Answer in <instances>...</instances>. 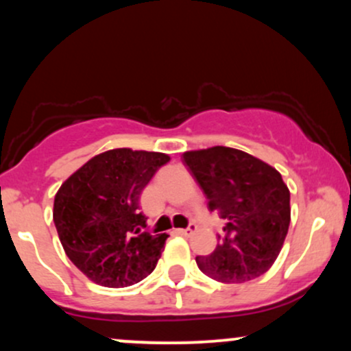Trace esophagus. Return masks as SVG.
Instances as JSON below:
<instances>
[{"instance_id":"1","label":"esophagus","mask_w":351,"mask_h":351,"mask_svg":"<svg viewBox=\"0 0 351 351\" xmlns=\"http://www.w3.org/2000/svg\"><path fill=\"white\" fill-rule=\"evenodd\" d=\"M196 231V224H189L186 229H176V232L181 236H189Z\"/></svg>"}]
</instances>
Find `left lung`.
<instances>
[{"mask_svg":"<svg viewBox=\"0 0 351 351\" xmlns=\"http://www.w3.org/2000/svg\"><path fill=\"white\" fill-rule=\"evenodd\" d=\"M183 163L206 195L209 211L226 221L215 251L196 257L199 271L226 284L267 272L291 224V191L280 173L229 147L184 152Z\"/></svg>","mask_w":351,"mask_h":351,"instance_id":"obj_1","label":"left lung"}]
</instances>
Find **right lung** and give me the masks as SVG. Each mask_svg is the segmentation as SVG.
Instances as JSON below:
<instances>
[{"label": "right lung", "instance_id": "obj_1", "mask_svg": "<svg viewBox=\"0 0 351 351\" xmlns=\"http://www.w3.org/2000/svg\"><path fill=\"white\" fill-rule=\"evenodd\" d=\"M167 153L114 148L92 156L60 184L52 219L67 257L87 279L120 289L156 267L168 234L145 232L140 195Z\"/></svg>", "mask_w": 351, "mask_h": 351}]
</instances>
